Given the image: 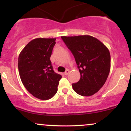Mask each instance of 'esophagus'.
Instances as JSON below:
<instances>
[{
	"label": "esophagus",
	"instance_id": "34e87169",
	"mask_svg": "<svg viewBox=\"0 0 131 131\" xmlns=\"http://www.w3.org/2000/svg\"><path fill=\"white\" fill-rule=\"evenodd\" d=\"M69 73H70V70H68V69H67V70H66V71L64 72V74H65V75H68V74H69Z\"/></svg>",
	"mask_w": 131,
	"mask_h": 131
}]
</instances>
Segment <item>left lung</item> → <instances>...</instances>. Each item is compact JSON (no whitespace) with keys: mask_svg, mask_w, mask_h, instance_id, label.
Returning <instances> with one entry per match:
<instances>
[{"mask_svg":"<svg viewBox=\"0 0 131 131\" xmlns=\"http://www.w3.org/2000/svg\"><path fill=\"white\" fill-rule=\"evenodd\" d=\"M74 55L81 78L72 84L73 90L82 96H91L102 88L111 67L109 50L102 42L91 36H61Z\"/></svg>","mask_w":131,"mask_h":131,"instance_id":"left-lung-1","label":"left lung"}]
</instances>
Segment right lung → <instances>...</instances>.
Returning <instances> with one entry per match:
<instances>
[{
    "label": "right lung",
    "instance_id": "right-lung-1",
    "mask_svg": "<svg viewBox=\"0 0 131 131\" xmlns=\"http://www.w3.org/2000/svg\"><path fill=\"white\" fill-rule=\"evenodd\" d=\"M55 40L34 39L19 55L18 67L22 83L30 94L40 100H49L56 94L61 78L53 71L50 60Z\"/></svg>",
    "mask_w": 131,
    "mask_h": 131
}]
</instances>
